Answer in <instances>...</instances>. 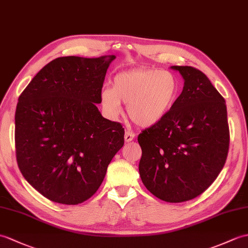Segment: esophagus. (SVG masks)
Returning <instances> with one entry per match:
<instances>
[{
    "label": "esophagus",
    "instance_id": "esophagus-1",
    "mask_svg": "<svg viewBox=\"0 0 248 248\" xmlns=\"http://www.w3.org/2000/svg\"><path fill=\"white\" fill-rule=\"evenodd\" d=\"M134 137H135V135L132 133V132L126 131L125 133H124V141L125 142H130V141H132V140H134Z\"/></svg>",
    "mask_w": 248,
    "mask_h": 248
}]
</instances>
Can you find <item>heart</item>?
I'll list each match as a JSON object with an SVG mask.
<instances>
[{"label": "heart", "mask_w": 248, "mask_h": 248, "mask_svg": "<svg viewBox=\"0 0 248 248\" xmlns=\"http://www.w3.org/2000/svg\"><path fill=\"white\" fill-rule=\"evenodd\" d=\"M177 79L168 71L138 68L115 75L113 86H103L100 100L108 116L123 113V102L128 103L132 122L142 128L157 125L173 110L178 98Z\"/></svg>", "instance_id": "b5f03b06"}]
</instances>
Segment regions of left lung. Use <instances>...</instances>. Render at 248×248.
<instances>
[{
  "instance_id": "obj_1",
  "label": "left lung",
  "mask_w": 248,
  "mask_h": 248,
  "mask_svg": "<svg viewBox=\"0 0 248 248\" xmlns=\"http://www.w3.org/2000/svg\"><path fill=\"white\" fill-rule=\"evenodd\" d=\"M184 79L173 110L138 135L140 175L155 197L181 203L203 193L225 165L229 147L224 98L205 74L171 66Z\"/></svg>"
}]
</instances>
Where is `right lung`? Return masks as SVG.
<instances>
[{"label":"right lung","instance_id":"add662e5","mask_svg":"<svg viewBox=\"0 0 248 248\" xmlns=\"http://www.w3.org/2000/svg\"><path fill=\"white\" fill-rule=\"evenodd\" d=\"M115 58L60 57L19 97L16 162L25 180L53 202L77 205L90 199L124 146L123 125L102 117L96 106Z\"/></svg>","mask_w":248,"mask_h":248}]
</instances>
